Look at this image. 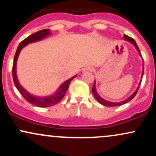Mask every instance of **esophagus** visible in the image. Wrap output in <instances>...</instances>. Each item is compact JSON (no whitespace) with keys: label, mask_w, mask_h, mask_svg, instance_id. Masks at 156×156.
<instances>
[{"label":"esophagus","mask_w":156,"mask_h":156,"mask_svg":"<svg viewBox=\"0 0 156 156\" xmlns=\"http://www.w3.org/2000/svg\"><path fill=\"white\" fill-rule=\"evenodd\" d=\"M92 67H86L83 69V73H86V72H92Z\"/></svg>","instance_id":"1"}]
</instances>
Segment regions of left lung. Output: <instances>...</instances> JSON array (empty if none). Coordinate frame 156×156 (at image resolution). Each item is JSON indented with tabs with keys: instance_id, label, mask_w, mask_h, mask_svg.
Returning <instances> with one entry per match:
<instances>
[{
	"instance_id": "obj_1",
	"label": "left lung",
	"mask_w": 156,
	"mask_h": 156,
	"mask_svg": "<svg viewBox=\"0 0 156 156\" xmlns=\"http://www.w3.org/2000/svg\"><path fill=\"white\" fill-rule=\"evenodd\" d=\"M124 39H125V40L128 41V42H131V43L133 44L134 46H135V48H136V50H137V51H138V52H139V54H140V55H141V52H140V51H139V47H138L137 44L136 43L135 40H134V39H133V38H131V37H128V36H127V35H125V34L124 35ZM143 74H144V62H143V71H142V76H141V78H142V77H143ZM141 81H140V83H139V87H138V88L136 89V90L135 91V92H134L133 94H132L131 96H130L129 98H127V99H126V100H125V101H121V102H119V103H113V102L107 101H105V100L103 99V98H102L100 96L99 94H98V92H97V91H96V87H95V80H94V85H93V87H92V93H93V94H94V98H95V99L97 100V101H98V103H101V104L103 105H105V106H108V107L119 106V105H123V104H125V103H128V102L130 101H131L132 99H133V98H134V97L136 96V93H137V92H138V90H139V86H140V84H141Z\"/></svg>"
}]
</instances>
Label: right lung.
I'll return each instance as SVG.
<instances>
[{
	"mask_svg": "<svg viewBox=\"0 0 156 156\" xmlns=\"http://www.w3.org/2000/svg\"><path fill=\"white\" fill-rule=\"evenodd\" d=\"M50 34H51V31H50L49 29H43L36 32V33L30 35L29 37H28L27 38L25 39L24 40H23L22 42L20 43L18 48H17V51H16L15 58H14L13 67H12V76H13V80L16 88L17 89L19 92L20 93L21 95H22L28 103L39 107H49L51 106V105L56 104L58 102L62 101V98H64V95H65L68 88H69V84H70L71 80L77 76L76 75V76L71 78L70 79L67 80V81H65L64 83H62L59 87V89H58V90L57 91V92H55V94H53V95L45 97V98H40V97H37L30 94V93L27 92L26 89L23 88L22 86L20 84L17 78V73H16V64H17V58H18L20 53V51L23 49V47H25V46L26 45V44L31 43V42H37V41L41 40V39L45 38L46 37L50 35Z\"/></svg>",
	"mask_w": 156,
	"mask_h": 156,
	"instance_id": "right-lung-1",
	"label": "right lung"
}]
</instances>
